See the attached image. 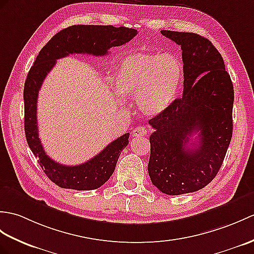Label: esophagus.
<instances>
[{
  "mask_svg": "<svg viewBox=\"0 0 254 254\" xmlns=\"http://www.w3.org/2000/svg\"><path fill=\"white\" fill-rule=\"evenodd\" d=\"M147 133H148V131H147V127H136L134 128L133 131V136L135 137H139V136H146Z\"/></svg>",
  "mask_w": 254,
  "mask_h": 254,
  "instance_id": "esophagus-1",
  "label": "esophagus"
}]
</instances>
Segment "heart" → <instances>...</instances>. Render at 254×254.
<instances>
[{
	"instance_id": "heart-1",
	"label": "heart",
	"mask_w": 254,
	"mask_h": 254,
	"mask_svg": "<svg viewBox=\"0 0 254 254\" xmlns=\"http://www.w3.org/2000/svg\"><path fill=\"white\" fill-rule=\"evenodd\" d=\"M181 62L169 53H131L121 60L115 87L123 97L136 98L145 115H158L174 102L182 83Z\"/></svg>"
}]
</instances>
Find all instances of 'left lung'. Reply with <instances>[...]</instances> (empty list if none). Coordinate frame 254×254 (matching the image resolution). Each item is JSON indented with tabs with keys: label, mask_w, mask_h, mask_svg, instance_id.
<instances>
[{
	"label": "left lung",
	"mask_w": 254,
	"mask_h": 254,
	"mask_svg": "<svg viewBox=\"0 0 254 254\" xmlns=\"http://www.w3.org/2000/svg\"><path fill=\"white\" fill-rule=\"evenodd\" d=\"M161 34L181 46L184 91L149 120L155 132L149 137L148 173L159 190L178 196L201 190L219 172L233 135L234 86L208 39L190 32Z\"/></svg>",
	"instance_id": "1"
}]
</instances>
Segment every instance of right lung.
I'll list each match as a JSON object with an SVG mask.
<instances>
[{
  "instance_id": "right-lung-1",
  "label": "right lung",
  "mask_w": 254,
  "mask_h": 254,
  "mask_svg": "<svg viewBox=\"0 0 254 254\" xmlns=\"http://www.w3.org/2000/svg\"><path fill=\"white\" fill-rule=\"evenodd\" d=\"M137 30L126 27L74 25L63 29L47 42L30 68L23 88L25 102V133L27 143L33 155L39 159L53 183L62 188L74 190H92L104 185L113 175L121 151L128 144L129 134L126 133L105 147L91 160L79 166H64L45 154L39 138L37 103L40 87L45 76L55 66L56 61L70 54L105 56L111 47L129 42Z\"/></svg>"
}]
</instances>
